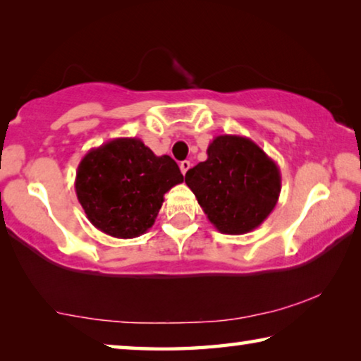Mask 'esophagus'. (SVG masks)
I'll return each instance as SVG.
<instances>
[{
  "mask_svg": "<svg viewBox=\"0 0 361 361\" xmlns=\"http://www.w3.org/2000/svg\"><path fill=\"white\" fill-rule=\"evenodd\" d=\"M189 169H191V162H189V161H181L180 162V170H181L183 175H186Z\"/></svg>",
  "mask_w": 361,
  "mask_h": 361,
  "instance_id": "esophagus-1",
  "label": "esophagus"
}]
</instances>
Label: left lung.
Masks as SVG:
<instances>
[{
    "mask_svg": "<svg viewBox=\"0 0 361 361\" xmlns=\"http://www.w3.org/2000/svg\"><path fill=\"white\" fill-rule=\"evenodd\" d=\"M209 221L223 234L253 231L276 209L282 176L277 164L253 140L218 135L207 148V161L185 176Z\"/></svg>",
    "mask_w": 361,
    "mask_h": 361,
    "instance_id": "obj_1",
    "label": "left lung"
}]
</instances>
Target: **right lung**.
Segmentation results:
<instances>
[{"instance_id": "add662e5", "label": "right lung", "mask_w": 361, "mask_h": 361, "mask_svg": "<svg viewBox=\"0 0 361 361\" xmlns=\"http://www.w3.org/2000/svg\"><path fill=\"white\" fill-rule=\"evenodd\" d=\"M183 183L170 156H156L140 138H114L79 162L75 189L85 216L116 239H133L154 224L164 194Z\"/></svg>"}]
</instances>
